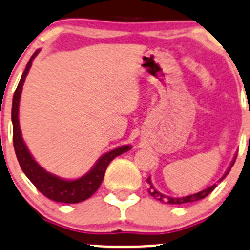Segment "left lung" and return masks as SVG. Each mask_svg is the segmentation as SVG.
<instances>
[{"label": "left lung", "mask_w": 250, "mask_h": 250, "mask_svg": "<svg viewBox=\"0 0 250 250\" xmlns=\"http://www.w3.org/2000/svg\"><path fill=\"white\" fill-rule=\"evenodd\" d=\"M236 157L234 156L233 161H232L231 164V167L234 165V161H236ZM231 167H229V169H227V172L225 173V176L222 177L220 181H222V179L225 178V177L229 174V172L231 171ZM147 184H149V189H147V192H149V194L151 195V197H154L155 199L160 200V202H164V203H168V204H184V203H192V202H198V200L200 199H204L205 197H208V195L210 194V193L212 192V190L216 188V184H214V186L209 187V188H207V189L202 190V192L199 193H195V194H192V195H188V197H182V198H171V197H167V195H164L162 193L157 192L156 189H155V187L152 186L151 181H150V177L146 179Z\"/></svg>", "instance_id": "left-lung-1"}]
</instances>
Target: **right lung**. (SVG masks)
Listing matches in <instances>:
<instances>
[{
    "mask_svg": "<svg viewBox=\"0 0 250 250\" xmlns=\"http://www.w3.org/2000/svg\"><path fill=\"white\" fill-rule=\"evenodd\" d=\"M39 51H36L31 58L29 60L28 64L25 67L23 76L19 81L18 86L13 95V103H12V123H13V145L14 151H16L17 159H18L19 165L21 169L25 173V176L30 179L31 183L38 188L40 193H42L46 198L58 203H67V204H76L81 203L83 200L90 198L94 193L98 190L103 182L104 176H105L106 168L108 164L115 159L118 155L130 150L129 145L120 146L117 149H113L111 151L104 154L95 166L90 169L83 177L74 181H67L62 179L60 177L55 176L52 173H48L47 171L42 168L35 160L33 159L31 154L29 152L25 143L23 142L21 138V128H19V120H18V111H19V100H21V88H23L24 81L26 78V74L29 73L33 60Z\"/></svg>",
    "mask_w": 250,
    "mask_h": 250,
    "instance_id": "obj_1",
    "label": "right lung"
}]
</instances>
